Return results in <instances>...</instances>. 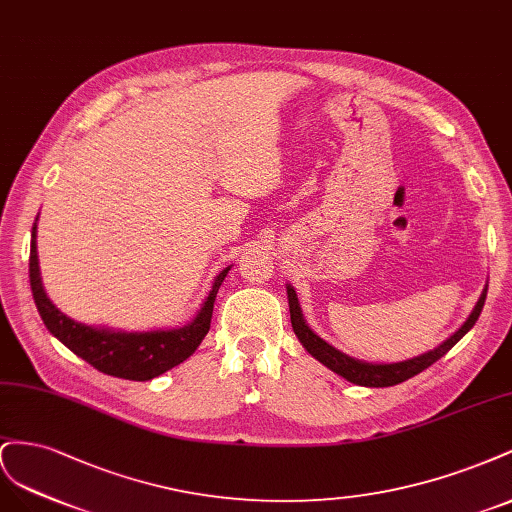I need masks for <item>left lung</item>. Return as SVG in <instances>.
I'll list each match as a JSON object with an SVG mask.
<instances>
[{"label": "left lung", "instance_id": "1", "mask_svg": "<svg viewBox=\"0 0 512 512\" xmlns=\"http://www.w3.org/2000/svg\"><path fill=\"white\" fill-rule=\"evenodd\" d=\"M287 298H289L291 326H294L296 337L306 347V352H309L313 358H317L321 364H326L330 371L345 377L347 382L358 384V386L384 388V386H397V384L405 382V379H410V377L418 375L420 371L429 369L433 362H437L444 354H448L450 349L455 347L478 321L480 311H483V306H485L487 289L483 291V296H480L478 304L474 306L472 315L467 317L465 324L455 334H452L448 341H444L440 347H435L433 352H429V354H422L418 358L397 362V364H369V362H360V360H354V358L341 354L339 349H334L324 339H319L317 334L309 326H306V321H304L302 311H300L298 298H296V291H294V287H291V285L287 287Z\"/></svg>", "mask_w": 512, "mask_h": 512}]
</instances>
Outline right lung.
Returning a JSON list of instances; mask_svg holds the SVG:
<instances>
[{"label":"right lung","instance_id":"obj_1","mask_svg":"<svg viewBox=\"0 0 512 512\" xmlns=\"http://www.w3.org/2000/svg\"><path fill=\"white\" fill-rule=\"evenodd\" d=\"M229 268L216 276L208 300L191 324L178 330L160 332H111L83 326L79 321L66 317L51 304L45 289H42L38 253H36V223L32 227V248H29V285L36 309L45 321L53 337L60 339L72 354L92 364L100 373L113 377L133 379V382H148L173 369L175 364L191 356L210 330L214 300L218 287L223 285Z\"/></svg>","mask_w":512,"mask_h":512}]
</instances>
